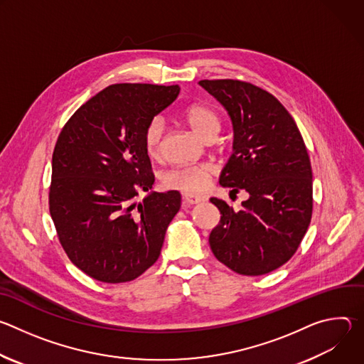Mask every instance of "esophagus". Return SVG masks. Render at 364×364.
Wrapping results in <instances>:
<instances>
[{"mask_svg": "<svg viewBox=\"0 0 364 364\" xmlns=\"http://www.w3.org/2000/svg\"><path fill=\"white\" fill-rule=\"evenodd\" d=\"M183 198H184V201L187 203V204H198V203H201L204 198L201 197V196H196V194H191V193H186L184 196H183Z\"/></svg>", "mask_w": 364, "mask_h": 364, "instance_id": "obj_1", "label": "esophagus"}]
</instances>
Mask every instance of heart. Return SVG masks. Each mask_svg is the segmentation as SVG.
Returning a JSON list of instances; mask_svg holds the SVG:
<instances>
[{"instance_id":"obj_1","label":"heart","mask_w":364,"mask_h":364,"mask_svg":"<svg viewBox=\"0 0 364 364\" xmlns=\"http://www.w3.org/2000/svg\"><path fill=\"white\" fill-rule=\"evenodd\" d=\"M183 118L191 131L201 139L216 138L220 131V118L218 112L201 103H194L184 109ZM166 124L161 117L152 118L144 129V146L149 157H157L161 149V142L164 136ZM215 174V167L209 163L176 167L163 174V184L167 188L178 190L184 193H200L207 186L212 176Z\"/></svg>"}]
</instances>
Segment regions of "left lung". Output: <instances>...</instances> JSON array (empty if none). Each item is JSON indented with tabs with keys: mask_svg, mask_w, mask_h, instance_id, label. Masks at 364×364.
<instances>
[{
	"mask_svg": "<svg viewBox=\"0 0 364 364\" xmlns=\"http://www.w3.org/2000/svg\"><path fill=\"white\" fill-rule=\"evenodd\" d=\"M228 111L233 154L219 183L249 198L235 212L212 197L220 222L209 243L219 261L240 275L269 274L296 252L313 215V171L301 132L269 92L252 83L200 80Z\"/></svg>",
	"mask_w": 364,
	"mask_h": 364,
	"instance_id": "obj_1",
	"label": "left lung"
}]
</instances>
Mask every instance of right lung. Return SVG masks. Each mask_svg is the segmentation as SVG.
Masks as SVG:
<instances>
[{
	"label": "right lung",
	"mask_w": 364,
	"mask_h": 364,
	"mask_svg": "<svg viewBox=\"0 0 364 364\" xmlns=\"http://www.w3.org/2000/svg\"><path fill=\"white\" fill-rule=\"evenodd\" d=\"M178 93V85H111L83 103L58 138L50 215L73 265L96 281H132L161 253L181 196L151 191L136 201L154 184L144 129Z\"/></svg>",
	"instance_id": "obj_1"
}]
</instances>
